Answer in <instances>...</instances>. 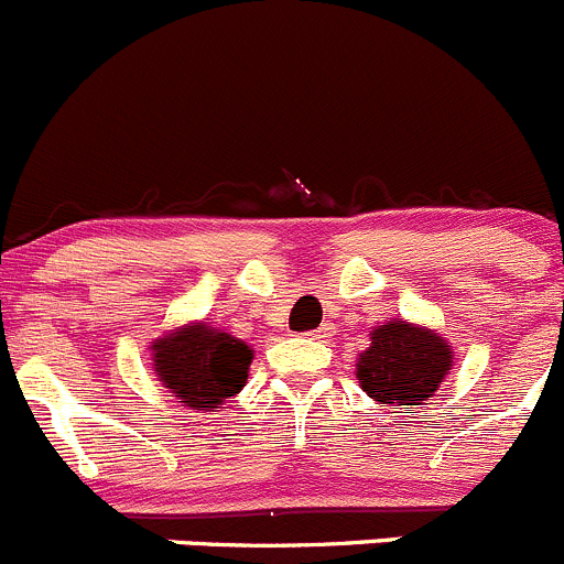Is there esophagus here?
<instances>
[{"mask_svg": "<svg viewBox=\"0 0 564 564\" xmlns=\"http://www.w3.org/2000/svg\"><path fill=\"white\" fill-rule=\"evenodd\" d=\"M332 332H334L332 323H323L321 328H315V332H310V337H315V339H326V337H332Z\"/></svg>", "mask_w": 564, "mask_h": 564, "instance_id": "obj_1", "label": "esophagus"}]
</instances>
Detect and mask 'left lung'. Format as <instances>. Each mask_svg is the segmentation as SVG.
Returning <instances> with one entry per match:
<instances>
[{"label":"left lung","mask_w":564,"mask_h":564,"mask_svg":"<svg viewBox=\"0 0 564 564\" xmlns=\"http://www.w3.org/2000/svg\"><path fill=\"white\" fill-rule=\"evenodd\" d=\"M453 370V348L433 328L389 321L370 334L356 378L372 400L387 405H422Z\"/></svg>","instance_id":"left-lung-1"}]
</instances>
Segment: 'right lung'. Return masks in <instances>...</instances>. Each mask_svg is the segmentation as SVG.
Here are the masks:
<instances>
[{"instance_id": "obj_1", "label": "right lung", "mask_w": 564, "mask_h": 564, "mask_svg": "<svg viewBox=\"0 0 564 564\" xmlns=\"http://www.w3.org/2000/svg\"><path fill=\"white\" fill-rule=\"evenodd\" d=\"M252 356L243 339L208 323L175 328L153 343L155 376L177 403L194 411H214L241 392Z\"/></svg>"}]
</instances>
